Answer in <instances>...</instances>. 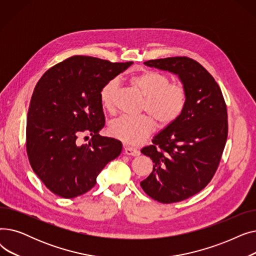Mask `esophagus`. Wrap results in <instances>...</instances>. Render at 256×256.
<instances>
[{
	"label": "esophagus",
	"instance_id": "obj_1",
	"mask_svg": "<svg viewBox=\"0 0 256 256\" xmlns=\"http://www.w3.org/2000/svg\"><path fill=\"white\" fill-rule=\"evenodd\" d=\"M124 154L128 156H140V152L137 148H134V147H130V146H126L124 147Z\"/></svg>",
	"mask_w": 256,
	"mask_h": 256
}]
</instances>
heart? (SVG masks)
<instances>
[{"label":"heart","instance_id":"heart-1","mask_svg":"<svg viewBox=\"0 0 256 256\" xmlns=\"http://www.w3.org/2000/svg\"><path fill=\"white\" fill-rule=\"evenodd\" d=\"M130 82L146 98L142 112L148 115L120 116L111 121L108 130L112 137L120 141L137 145L154 132L156 124L152 117L160 126H168L176 122L184 110L188 93L184 84L171 83L168 74L156 70H143L134 76ZM118 87V80L112 78L100 92V104L104 110L110 113L115 111Z\"/></svg>","mask_w":256,"mask_h":256}]
</instances>
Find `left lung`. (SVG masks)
Wrapping results in <instances>:
<instances>
[{
  "instance_id": "1",
  "label": "left lung",
  "mask_w": 256,
  "mask_h": 256,
  "mask_svg": "<svg viewBox=\"0 0 256 256\" xmlns=\"http://www.w3.org/2000/svg\"><path fill=\"white\" fill-rule=\"evenodd\" d=\"M144 64L178 74L188 93L180 117L141 150L154 162L152 172L140 182L143 191L158 202H178L204 189L218 169L228 134L226 104L212 74L191 58Z\"/></svg>"
}]
</instances>
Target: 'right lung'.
<instances>
[{"mask_svg":"<svg viewBox=\"0 0 256 256\" xmlns=\"http://www.w3.org/2000/svg\"><path fill=\"white\" fill-rule=\"evenodd\" d=\"M132 64L72 56L38 80L26 116V147L33 171L54 194L63 198L85 194L104 166L120 154L119 140L98 134L104 126L100 92ZM82 133L92 139L78 146L76 139Z\"/></svg>","mask_w":256,"mask_h":256,"instance_id":"obj_1","label":"right lung"}]
</instances>
